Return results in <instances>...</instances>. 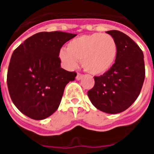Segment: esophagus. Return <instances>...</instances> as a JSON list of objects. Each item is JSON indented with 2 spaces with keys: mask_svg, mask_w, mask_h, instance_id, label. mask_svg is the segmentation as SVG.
<instances>
[{
  "mask_svg": "<svg viewBox=\"0 0 154 154\" xmlns=\"http://www.w3.org/2000/svg\"><path fill=\"white\" fill-rule=\"evenodd\" d=\"M82 77H83V75L80 74V73H78V74H77V75H76V79L80 80V79H82Z\"/></svg>",
  "mask_w": 154,
  "mask_h": 154,
  "instance_id": "34e87169",
  "label": "esophagus"
}]
</instances>
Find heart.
Returning a JSON list of instances; mask_svg holds the SVG:
<instances>
[{"mask_svg":"<svg viewBox=\"0 0 154 154\" xmlns=\"http://www.w3.org/2000/svg\"><path fill=\"white\" fill-rule=\"evenodd\" d=\"M116 42L110 35L94 33L78 37L68 43L59 58L69 69L82 61L83 69L92 75H102L112 67L117 56Z\"/></svg>","mask_w":154,"mask_h":154,"instance_id":"heart-1","label":"heart"}]
</instances>
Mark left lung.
<instances>
[{"label":"left lung","instance_id":"obj_1","mask_svg":"<svg viewBox=\"0 0 154 154\" xmlns=\"http://www.w3.org/2000/svg\"><path fill=\"white\" fill-rule=\"evenodd\" d=\"M106 33L117 44L115 63L100 76H95V85L88 91L94 106L109 114L127 109L140 93L145 79L143 53L126 34L112 30Z\"/></svg>","mask_w":154,"mask_h":154}]
</instances>
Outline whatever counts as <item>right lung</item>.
Here are the masks:
<instances>
[{
    "mask_svg": "<svg viewBox=\"0 0 154 154\" xmlns=\"http://www.w3.org/2000/svg\"><path fill=\"white\" fill-rule=\"evenodd\" d=\"M62 31L39 32L14 51L7 83L11 99L23 114L41 120L58 109L65 85L74 81L75 72L61 68L59 52L76 36Z\"/></svg>",
    "mask_w": 154,
    "mask_h": 154,
    "instance_id": "add662e5",
    "label": "right lung"
}]
</instances>
